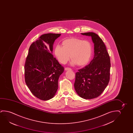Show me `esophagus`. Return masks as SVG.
<instances>
[{
  "label": "esophagus",
  "instance_id": "obj_1",
  "mask_svg": "<svg viewBox=\"0 0 133 133\" xmlns=\"http://www.w3.org/2000/svg\"><path fill=\"white\" fill-rule=\"evenodd\" d=\"M71 69L69 68H65V70L66 71H67V70H71Z\"/></svg>",
  "mask_w": 133,
  "mask_h": 133
}]
</instances>
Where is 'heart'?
Returning a JSON list of instances; mask_svg holds the SVG:
<instances>
[{
	"label": "heart",
	"instance_id": "b5f03b06",
	"mask_svg": "<svg viewBox=\"0 0 133 133\" xmlns=\"http://www.w3.org/2000/svg\"><path fill=\"white\" fill-rule=\"evenodd\" d=\"M62 45L63 47L57 45L55 49V55L61 64H65L70 56L73 65L77 64L79 66H83L89 62L93 53L92 45L89 41L69 38L64 40Z\"/></svg>",
	"mask_w": 133,
	"mask_h": 133
}]
</instances>
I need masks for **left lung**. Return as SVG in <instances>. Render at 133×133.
Returning <instances> with one entry per match:
<instances>
[{
  "label": "left lung",
  "instance_id": "obj_1",
  "mask_svg": "<svg viewBox=\"0 0 133 133\" xmlns=\"http://www.w3.org/2000/svg\"><path fill=\"white\" fill-rule=\"evenodd\" d=\"M91 36L94 44V57L89 64L78 70L75 74L74 87L82 98L89 99L99 96L110 78V60L105 45L98 35L93 32L81 33Z\"/></svg>",
  "mask_w": 133,
  "mask_h": 133
}]
</instances>
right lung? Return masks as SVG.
I'll return each mask as SVG.
<instances>
[{
    "label": "right lung",
    "instance_id": "1",
    "mask_svg": "<svg viewBox=\"0 0 133 133\" xmlns=\"http://www.w3.org/2000/svg\"><path fill=\"white\" fill-rule=\"evenodd\" d=\"M61 34L43 35L31 44L24 65L25 81L31 93L42 100L53 98L64 68L52 54L55 40ZM48 45L46 46V44Z\"/></svg>",
    "mask_w": 133,
    "mask_h": 133
}]
</instances>
